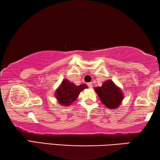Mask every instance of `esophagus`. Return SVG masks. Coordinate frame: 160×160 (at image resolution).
Here are the masks:
<instances>
[{"label":"esophagus","mask_w":160,"mask_h":160,"mask_svg":"<svg viewBox=\"0 0 160 160\" xmlns=\"http://www.w3.org/2000/svg\"><path fill=\"white\" fill-rule=\"evenodd\" d=\"M88 86L90 88H92V82H88Z\"/></svg>","instance_id":"1"}]
</instances>
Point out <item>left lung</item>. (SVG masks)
<instances>
[{"instance_id": "1", "label": "left lung", "mask_w": 160, "mask_h": 160, "mask_svg": "<svg viewBox=\"0 0 160 160\" xmlns=\"http://www.w3.org/2000/svg\"><path fill=\"white\" fill-rule=\"evenodd\" d=\"M100 100L109 109H116L123 99V94L121 89L113 81L108 80L102 84V87L94 88Z\"/></svg>"}]
</instances>
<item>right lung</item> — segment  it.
Wrapping results in <instances>:
<instances>
[{"label": "right lung", "mask_w": 160, "mask_h": 160, "mask_svg": "<svg viewBox=\"0 0 160 160\" xmlns=\"http://www.w3.org/2000/svg\"><path fill=\"white\" fill-rule=\"evenodd\" d=\"M88 88L85 84L75 85L67 79H65L55 92L56 99L59 104L63 106H69L76 100L81 91Z\"/></svg>", "instance_id": "1"}]
</instances>
